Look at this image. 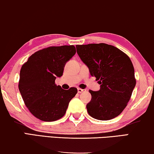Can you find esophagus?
<instances>
[{"label":"esophagus","instance_id":"34e87169","mask_svg":"<svg viewBox=\"0 0 154 154\" xmlns=\"http://www.w3.org/2000/svg\"><path fill=\"white\" fill-rule=\"evenodd\" d=\"M86 90H85V89H81V88H78V92L79 93H81V92H85Z\"/></svg>","mask_w":154,"mask_h":154}]
</instances>
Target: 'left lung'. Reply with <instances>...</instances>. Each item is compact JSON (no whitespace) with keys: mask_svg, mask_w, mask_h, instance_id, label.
<instances>
[{"mask_svg":"<svg viewBox=\"0 0 154 154\" xmlns=\"http://www.w3.org/2000/svg\"><path fill=\"white\" fill-rule=\"evenodd\" d=\"M77 53L99 81V91L89 90L92 99L86 108L91 117L109 120L117 117L131 99L136 81L129 57L117 47L107 44L76 45Z\"/></svg>","mask_w":154,"mask_h":154,"instance_id":"left-lung-1","label":"left lung"}]
</instances>
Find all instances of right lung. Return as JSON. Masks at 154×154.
I'll list each match as a JSON object with an SVG mask.
<instances>
[{"instance_id":"add662e5","label":"right lung","mask_w":154,"mask_h":154,"mask_svg":"<svg viewBox=\"0 0 154 154\" xmlns=\"http://www.w3.org/2000/svg\"><path fill=\"white\" fill-rule=\"evenodd\" d=\"M75 52L73 45L51 46L35 52L22 66L20 93L29 111L37 119L44 122L60 119L77 94L75 88L65 90L55 83Z\"/></svg>"}]
</instances>
